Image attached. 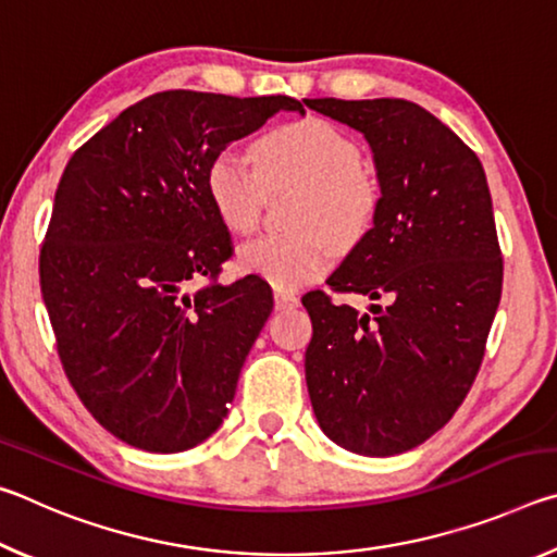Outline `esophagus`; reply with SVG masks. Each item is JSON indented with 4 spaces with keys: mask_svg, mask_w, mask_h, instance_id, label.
I'll return each instance as SVG.
<instances>
[{
    "mask_svg": "<svg viewBox=\"0 0 557 557\" xmlns=\"http://www.w3.org/2000/svg\"><path fill=\"white\" fill-rule=\"evenodd\" d=\"M275 307L277 309H295V307H299V297L295 295V292L275 289Z\"/></svg>",
    "mask_w": 557,
    "mask_h": 557,
    "instance_id": "obj_1",
    "label": "esophagus"
}]
</instances>
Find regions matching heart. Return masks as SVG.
<instances>
[{
	"label": "heart",
	"mask_w": 557,
	"mask_h": 557,
	"mask_svg": "<svg viewBox=\"0 0 557 557\" xmlns=\"http://www.w3.org/2000/svg\"><path fill=\"white\" fill-rule=\"evenodd\" d=\"M297 182L305 194L297 203L289 235H262L238 250V262L275 287H299L332 265L336 243H356L371 228L379 209V184L361 166V149L346 132L319 117L280 125L256 147V154L225 147L211 159L206 191L219 219L233 233L258 228L268 184ZM324 227L327 232L318 231Z\"/></svg>",
	"instance_id": "b5f03b06"
}]
</instances>
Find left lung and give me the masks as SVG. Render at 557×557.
<instances>
[{"mask_svg":"<svg viewBox=\"0 0 557 557\" xmlns=\"http://www.w3.org/2000/svg\"><path fill=\"white\" fill-rule=\"evenodd\" d=\"M305 106L361 132L381 188L373 228L326 280L369 312L301 297L309 400L338 447L393 457L447 425L482 366L504 277L492 194L479 157L410 100Z\"/></svg>","mask_w":557,"mask_h":557,"instance_id":"obj_1","label":"left lung"}]
</instances>
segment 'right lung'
I'll return each mask as SVG.
<instances>
[{"label": "right lung", "instance_id": "obj_1", "mask_svg": "<svg viewBox=\"0 0 557 557\" xmlns=\"http://www.w3.org/2000/svg\"><path fill=\"white\" fill-rule=\"evenodd\" d=\"M299 112L287 96L166 90L96 132L55 188L41 250V295L71 385L127 445L174 455L223 425L272 312L248 275L215 282L231 233L206 191L211 159ZM201 276L214 282L199 290Z\"/></svg>", "mask_w": 557, "mask_h": 557}]
</instances>
